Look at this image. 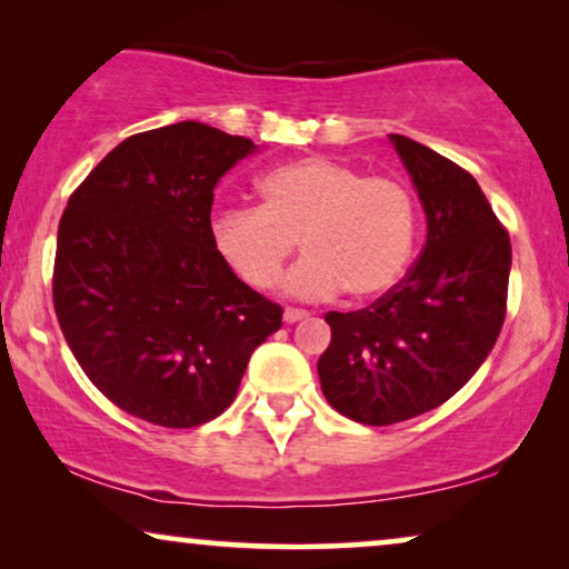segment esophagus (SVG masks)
<instances>
[{
	"instance_id": "esophagus-1",
	"label": "esophagus",
	"mask_w": 569,
	"mask_h": 569,
	"mask_svg": "<svg viewBox=\"0 0 569 569\" xmlns=\"http://www.w3.org/2000/svg\"><path fill=\"white\" fill-rule=\"evenodd\" d=\"M302 318H308V310L302 308H284V321L287 323H298Z\"/></svg>"
}]
</instances>
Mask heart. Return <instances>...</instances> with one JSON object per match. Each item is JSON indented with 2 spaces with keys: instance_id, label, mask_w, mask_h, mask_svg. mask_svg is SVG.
Masks as SVG:
<instances>
[{
  "instance_id": "heart-1",
  "label": "heart",
  "mask_w": 569,
  "mask_h": 569,
  "mask_svg": "<svg viewBox=\"0 0 569 569\" xmlns=\"http://www.w3.org/2000/svg\"><path fill=\"white\" fill-rule=\"evenodd\" d=\"M256 191L259 207L228 209L212 222L214 248L256 290L279 282L298 240L308 253L287 277L298 298H323L341 287L357 300L380 298L407 271L417 207L399 178L365 176L310 154L271 168Z\"/></svg>"
}]
</instances>
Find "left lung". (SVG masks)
I'll return each mask as SVG.
<instances>
[{
    "label": "left lung",
    "instance_id": "left-lung-1",
    "mask_svg": "<svg viewBox=\"0 0 569 569\" xmlns=\"http://www.w3.org/2000/svg\"><path fill=\"white\" fill-rule=\"evenodd\" d=\"M427 214L422 256L383 298L329 310L331 345L318 360L326 401L383 427L438 409L492 352L508 310L510 236L469 170L391 134Z\"/></svg>",
    "mask_w": 569,
    "mask_h": 569
}]
</instances>
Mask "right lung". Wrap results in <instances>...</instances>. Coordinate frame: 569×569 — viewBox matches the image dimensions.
<instances>
[{"label": "right lung", "instance_id": "obj_1", "mask_svg": "<svg viewBox=\"0 0 569 569\" xmlns=\"http://www.w3.org/2000/svg\"><path fill=\"white\" fill-rule=\"evenodd\" d=\"M256 144L199 121L142 131L77 186L59 222L53 310L92 386L131 417L197 427L236 399L282 306L212 240L220 178Z\"/></svg>", "mask_w": 569, "mask_h": 569}]
</instances>
